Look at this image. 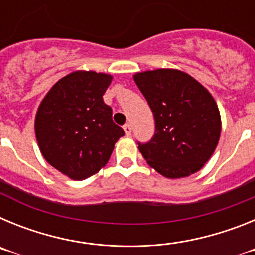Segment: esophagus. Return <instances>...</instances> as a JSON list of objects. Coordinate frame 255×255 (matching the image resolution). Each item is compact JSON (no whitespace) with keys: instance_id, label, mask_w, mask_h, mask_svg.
Returning a JSON list of instances; mask_svg holds the SVG:
<instances>
[{"instance_id":"1","label":"esophagus","mask_w":255,"mask_h":255,"mask_svg":"<svg viewBox=\"0 0 255 255\" xmlns=\"http://www.w3.org/2000/svg\"><path fill=\"white\" fill-rule=\"evenodd\" d=\"M124 131L126 135H131V125L130 124H125L124 125Z\"/></svg>"}]
</instances>
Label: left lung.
Listing matches in <instances>:
<instances>
[{
  "label": "left lung",
  "mask_w": 255,
  "mask_h": 255,
  "mask_svg": "<svg viewBox=\"0 0 255 255\" xmlns=\"http://www.w3.org/2000/svg\"><path fill=\"white\" fill-rule=\"evenodd\" d=\"M154 116L155 131L139 150L168 179L186 177L211 158L221 134V117L213 97L188 74L158 69L134 75Z\"/></svg>",
  "instance_id": "left-lung-1"
}]
</instances>
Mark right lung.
Masks as SVG:
<instances>
[{"label": "right lung", "instance_id": "right-lung-1", "mask_svg": "<svg viewBox=\"0 0 255 255\" xmlns=\"http://www.w3.org/2000/svg\"><path fill=\"white\" fill-rule=\"evenodd\" d=\"M112 76L75 71L58 80L35 116V136L44 159L73 180H84L108 162L124 136L103 94Z\"/></svg>", "mask_w": 255, "mask_h": 255}]
</instances>
